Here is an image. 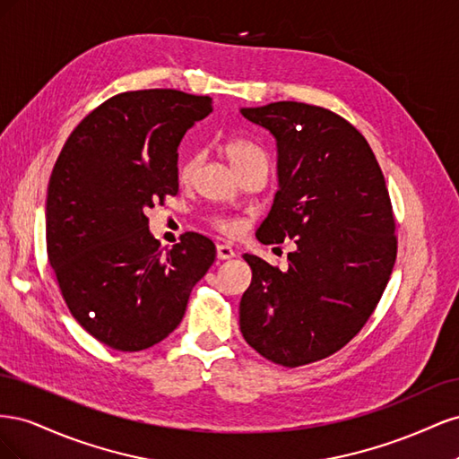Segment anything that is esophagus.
Wrapping results in <instances>:
<instances>
[{
    "instance_id": "obj_1",
    "label": "esophagus",
    "mask_w": 459,
    "mask_h": 459,
    "mask_svg": "<svg viewBox=\"0 0 459 459\" xmlns=\"http://www.w3.org/2000/svg\"><path fill=\"white\" fill-rule=\"evenodd\" d=\"M216 256H218L220 260H230V258L235 256V251H233V248H231L230 245L220 243V245H216Z\"/></svg>"
}]
</instances>
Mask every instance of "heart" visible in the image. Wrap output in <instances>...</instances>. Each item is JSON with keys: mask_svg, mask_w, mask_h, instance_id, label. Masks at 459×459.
<instances>
[{"mask_svg": "<svg viewBox=\"0 0 459 459\" xmlns=\"http://www.w3.org/2000/svg\"><path fill=\"white\" fill-rule=\"evenodd\" d=\"M224 155L226 159L230 160V164L233 166V170L238 172L241 169H245V166L253 164V162H264L268 164V159H266V152H264L258 145L251 143V142H245V140H231L224 145ZM197 157H187L186 160H182V164H179L178 169V178L179 182H191L193 174H195L197 170ZM218 228L224 230V231H235L238 230V224L231 220H218Z\"/></svg>", "mask_w": 459, "mask_h": 459, "instance_id": "heart-1", "label": "heart"}]
</instances>
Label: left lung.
<instances>
[{
  "instance_id": "obj_1",
  "label": "left lung",
  "mask_w": 459,
  "mask_h": 459,
  "mask_svg": "<svg viewBox=\"0 0 459 459\" xmlns=\"http://www.w3.org/2000/svg\"><path fill=\"white\" fill-rule=\"evenodd\" d=\"M277 149V189L256 239L295 241L289 268L245 255V341L297 368L341 351L373 314L396 260L391 199L366 137L327 108L297 101L243 107Z\"/></svg>"
}]
</instances>
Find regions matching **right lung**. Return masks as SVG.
Instances as JSON below:
<instances>
[{"label":"right lung","instance_id":"add662e5","mask_svg":"<svg viewBox=\"0 0 459 459\" xmlns=\"http://www.w3.org/2000/svg\"><path fill=\"white\" fill-rule=\"evenodd\" d=\"M212 100L178 90L110 97L82 120L53 166L48 258L76 322L100 342L137 352L179 325L214 243L184 233L172 248L145 212L178 193V147Z\"/></svg>","mask_w":459,"mask_h":459}]
</instances>
